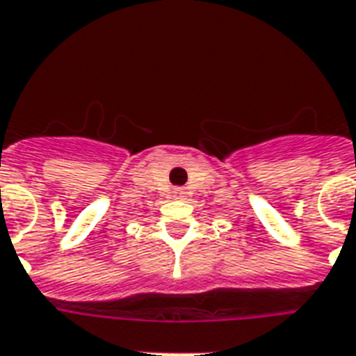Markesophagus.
<instances>
[{
    "instance_id": "esophagus-1",
    "label": "esophagus",
    "mask_w": 356,
    "mask_h": 356,
    "mask_svg": "<svg viewBox=\"0 0 356 356\" xmlns=\"http://www.w3.org/2000/svg\"><path fill=\"white\" fill-rule=\"evenodd\" d=\"M172 193H175L176 199H184V197H186V189H184V188H175V191H172Z\"/></svg>"
}]
</instances>
